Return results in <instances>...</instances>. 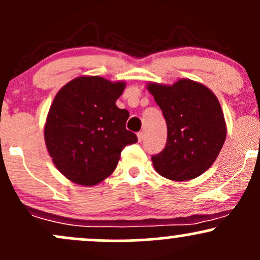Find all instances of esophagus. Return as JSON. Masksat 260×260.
<instances>
[{"label": "esophagus", "mask_w": 260, "mask_h": 260, "mask_svg": "<svg viewBox=\"0 0 260 260\" xmlns=\"http://www.w3.org/2000/svg\"><path fill=\"white\" fill-rule=\"evenodd\" d=\"M137 137H138V141L139 142H142L144 139V132H139L138 135H137Z\"/></svg>", "instance_id": "1"}]
</instances>
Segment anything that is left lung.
Returning <instances> with one entry per match:
<instances>
[{
    "instance_id": "obj_1",
    "label": "left lung",
    "mask_w": 260,
    "mask_h": 260,
    "mask_svg": "<svg viewBox=\"0 0 260 260\" xmlns=\"http://www.w3.org/2000/svg\"><path fill=\"white\" fill-rule=\"evenodd\" d=\"M147 89L167 122L165 149L152 157L155 172L177 182L197 178L214 163L225 141L219 101L208 87L188 78L173 84L149 82Z\"/></svg>"
}]
</instances>
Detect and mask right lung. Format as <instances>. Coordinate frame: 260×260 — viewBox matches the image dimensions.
<instances>
[{"label": "right lung", "mask_w": 260, "mask_h": 260, "mask_svg": "<svg viewBox=\"0 0 260 260\" xmlns=\"http://www.w3.org/2000/svg\"><path fill=\"white\" fill-rule=\"evenodd\" d=\"M125 82L81 76L52 102L45 142L52 162L71 182L92 187L113 173L122 149L138 141L125 129L129 113L116 106Z\"/></svg>", "instance_id": "add662e5"}]
</instances>
